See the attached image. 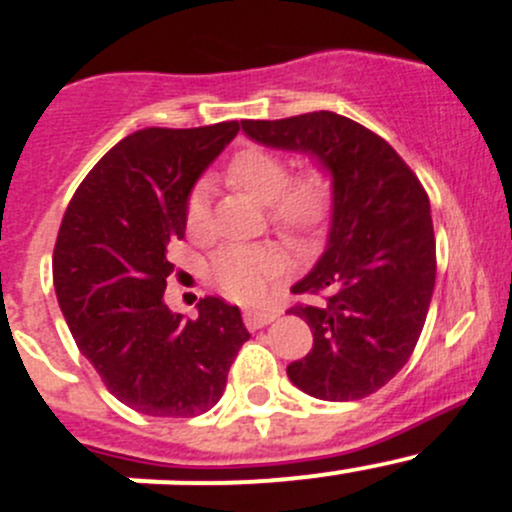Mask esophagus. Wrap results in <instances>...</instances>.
Returning a JSON list of instances; mask_svg holds the SVG:
<instances>
[{
  "label": "esophagus",
  "mask_w": 512,
  "mask_h": 512,
  "mask_svg": "<svg viewBox=\"0 0 512 512\" xmlns=\"http://www.w3.org/2000/svg\"><path fill=\"white\" fill-rule=\"evenodd\" d=\"M242 319H245V327L255 332V329H262L270 322H275L277 312H270V309H245Z\"/></svg>",
  "instance_id": "1"
}]
</instances>
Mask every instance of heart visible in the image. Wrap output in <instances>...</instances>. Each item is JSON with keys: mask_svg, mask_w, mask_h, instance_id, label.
Returning <instances> with one entry per match:
<instances>
[{"mask_svg": "<svg viewBox=\"0 0 512 512\" xmlns=\"http://www.w3.org/2000/svg\"><path fill=\"white\" fill-rule=\"evenodd\" d=\"M287 158L280 153L245 148L227 163V180L257 203L270 208V223L285 235H304L322 225L332 203V180L322 168H309L289 178ZM210 223V188L195 183L185 198V227L198 235ZM282 267V255L272 245H227L208 265L210 280L227 297L257 302Z\"/></svg>", "mask_w": 512, "mask_h": 512, "instance_id": "heart-1", "label": "heart"}]
</instances>
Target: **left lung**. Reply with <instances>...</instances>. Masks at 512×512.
I'll return each mask as SVG.
<instances>
[{
	"label": "left lung",
	"mask_w": 512,
	"mask_h": 512,
	"mask_svg": "<svg viewBox=\"0 0 512 512\" xmlns=\"http://www.w3.org/2000/svg\"><path fill=\"white\" fill-rule=\"evenodd\" d=\"M242 131L312 156L332 175L327 247L292 285L312 302L289 309L314 344L287 376L314 399H364L404 369L431 307L436 237L426 190L384 138L339 113L242 121Z\"/></svg>",
	"instance_id": "8db88e82"
}]
</instances>
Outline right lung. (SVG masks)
<instances>
[{
  "label": "right lung",
  "instance_id": "1",
  "mask_svg": "<svg viewBox=\"0 0 512 512\" xmlns=\"http://www.w3.org/2000/svg\"><path fill=\"white\" fill-rule=\"evenodd\" d=\"M240 123L143 128L118 141L76 188L54 247V287L79 352L106 389L146 416L213 409L250 332L220 297L198 317L170 312L168 245L185 235V198Z\"/></svg>",
  "mask_w": 512,
  "mask_h": 512
}]
</instances>
